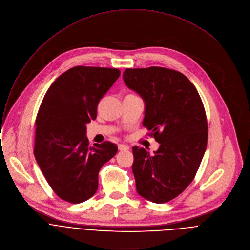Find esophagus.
<instances>
[{
  "label": "esophagus",
  "mask_w": 250,
  "mask_h": 250,
  "mask_svg": "<svg viewBox=\"0 0 250 250\" xmlns=\"http://www.w3.org/2000/svg\"><path fill=\"white\" fill-rule=\"evenodd\" d=\"M118 150L119 151H128L129 150V146L125 145V144H119L118 145Z\"/></svg>",
  "instance_id": "esophagus-1"
}]
</instances>
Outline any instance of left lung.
I'll return each mask as SVG.
<instances>
[{"mask_svg": "<svg viewBox=\"0 0 250 250\" xmlns=\"http://www.w3.org/2000/svg\"><path fill=\"white\" fill-rule=\"evenodd\" d=\"M125 84L145 102L143 125L160 144L154 155L133 147L136 189L144 199L167 203L195 178L208 143V122L198 90L183 73L164 67L127 68Z\"/></svg>", "mask_w": 250, "mask_h": 250, "instance_id": "left-lung-1", "label": "left lung"}]
</instances>
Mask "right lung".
Segmentation results:
<instances>
[{
  "instance_id": "right-lung-1",
  "label": "right lung",
  "mask_w": 250,
  "mask_h": 250,
  "mask_svg": "<svg viewBox=\"0 0 250 250\" xmlns=\"http://www.w3.org/2000/svg\"><path fill=\"white\" fill-rule=\"evenodd\" d=\"M120 76L117 68L75 66L46 91L36 120L35 157L53 191L80 204L98 188V173L118 148L111 142L89 146L86 124L96 119L97 105Z\"/></svg>"
}]
</instances>
